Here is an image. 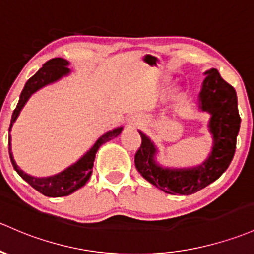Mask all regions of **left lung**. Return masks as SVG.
<instances>
[{
	"instance_id": "left-lung-1",
	"label": "left lung",
	"mask_w": 254,
	"mask_h": 254,
	"mask_svg": "<svg viewBox=\"0 0 254 254\" xmlns=\"http://www.w3.org/2000/svg\"><path fill=\"white\" fill-rule=\"evenodd\" d=\"M206 75L200 93V108L212 115L209 130L213 134L214 144L211 155L202 165L190 170L160 167L154 161L156 152L154 144L144 133L139 132L141 145L135 152V167L146 181L172 195H190L217 181L235 154L241 124L236 92L215 69L206 71Z\"/></svg>"
}]
</instances>
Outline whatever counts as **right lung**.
Returning a JSON list of instances; mask_svg holds the SVG:
<instances>
[{
	"instance_id": "obj_1",
	"label": "right lung",
	"mask_w": 254,
	"mask_h": 254,
	"mask_svg": "<svg viewBox=\"0 0 254 254\" xmlns=\"http://www.w3.org/2000/svg\"><path fill=\"white\" fill-rule=\"evenodd\" d=\"M67 65H69V62L65 61V59L63 58L50 59V61L46 62L45 64H43V66L41 67L39 71L35 73L32 77L29 78L28 82L24 86V89L21 91L17 108L13 111L9 130L10 128H12L13 122L15 121L19 113H20V110L23 109V106L25 105L26 102H28L30 95L34 93V92H36L37 89L42 88L46 84L54 82V81L59 80V78L63 77L64 75H67V73L70 72ZM121 130L122 127H120L105 133L103 137H100L97 141H95V144L92 146V149L84 155L82 159L78 160L75 165L70 166L69 168L63 171L62 173L56 174V176L52 177H47V178H35V177H31L29 176V174L24 173V172L18 167L14 159H13V154L12 151H10V141H8L9 157L10 161H12L13 167H14V170L18 172L19 176H20L24 181L28 182L34 189L37 190V191L43 193L45 196H48V197L67 196L70 195V193H72L73 191H76L77 189H80L81 187H83L87 183V181L89 179V177H91L92 174V168H93L95 154H97L99 146L102 145V144L106 143V141L111 140L113 138H116L117 135L121 133Z\"/></svg>"
}]
</instances>
